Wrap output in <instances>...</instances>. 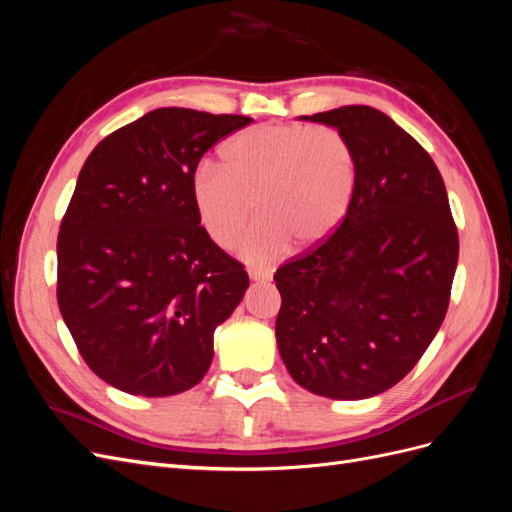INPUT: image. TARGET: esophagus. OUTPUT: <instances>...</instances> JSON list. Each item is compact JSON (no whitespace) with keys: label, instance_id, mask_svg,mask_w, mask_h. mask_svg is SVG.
<instances>
[{"label":"esophagus","instance_id":"obj_1","mask_svg":"<svg viewBox=\"0 0 512 512\" xmlns=\"http://www.w3.org/2000/svg\"><path fill=\"white\" fill-rule=\"evenodd\" d=\"M247 273H250V277H252L254 282H267V280H271V273H269V271H262V269H250Z\"/></svg>","mask_w":512,"mask_h":512}]
</instances>
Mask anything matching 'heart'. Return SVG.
Wrapping results in <instances>:
<instances>
[{
	"label": "heart",
	"instance_id": "b5f03b06",
	"mask_svg": "<svg viewBox=\"0 0 512 512\" xmlns=\"http://www.w3.org/2000/svg\"><path fill=\"white\" fill-rule=\"evenodd\" d=\"M190 190L200 224L224 247L258 205L262 220L241 239L239 254L262 265L288 252L292 239L316 247L333 235L352 205L356 160L335 128L262 123L228 141L224 166L200 162Z\"/></svg>",
	"mask_w": 512,
	"mask_h": 512
}]
</instances>
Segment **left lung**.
<instances>
[{"mask_svg":"<svg viewBox=\"0 0 512 512\" xmlns=\"http://www.w3.org/2000/svg\"><path fill=\"white\" fill-rule=\"evenodd\" d=\"M350 143L356 190L333 235L275 273V337L294 382L365 399L418 363L451 301L459 235L438 166L371 106L303 117Z\"/></svg>","mask_w":512,"mask_h":512,"instance_id":"1","label":"left lung"}]
</instances>
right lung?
Wrapping results in <instances>:
<instances>
[{
    "mask_svg": "<svg viewBox=\"0 0 512 512\" xmlns=\"http://www.w3.org/2000/svg\"><path fill=\"white\" fill-rule=\"evenodd\" d=\"M254 119L156 108L85 160L57 237V303L89 369L115 389L168 397L213 361V333L250 286L192 203L200 158Z\"/></svg>",
    "mask_w": 512,
    "mask_h": 512,
    "instance_id": "1",
    "label": "right lung"
}]
</instances>
